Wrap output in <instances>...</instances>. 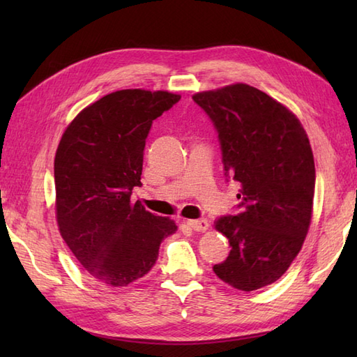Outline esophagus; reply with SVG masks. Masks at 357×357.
<instances>
[{"mask_svg":"<svg viewBox=\"0 0 357 357\" xmlns=\"http://www.w3.org/2000/svg\"><path fill=\"white\" fill-rule=\"evenodd\" d=\"M187 225L195 231H206L208 229V221L207 219H190L187 221Z\"/></svg>","mask_w":357,"mask_h":357,"instance_id":"obj_1","label":"esophagus"}]
</instances>
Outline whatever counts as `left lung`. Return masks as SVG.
<instances>
[{"mask_svg": "<svg viewBox=\"0 0 357 357\" xmlns=\"http://www.w3.org/2000/svg\"><path fill=\"white\" fill-rule=\"evenodd\" d=\"M213 123L227 181L241 184L238 215L215 229L230 242L216 276L253 291L278 280L301 252L312 222L314 159L301 121L285 105L248 84L193 95Z\"/></svg>", "mask_w": 357, "mask_h": 357, "instance_id": "left-lung-1", "label": "left lung"}]
</instances>
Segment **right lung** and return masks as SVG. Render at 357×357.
Returning a JSON list of instances; mask_svg holds the SVG:
<instances>
[{
    "label": "right lung",
    "instance_id": "right-lung-1",
    "mask_svg": "<svg viewBox=\"0 0 357 357\" xmlns=\"http://www.w3.org/2000/svg\"><path fill=\"white\" fill-rule=\"evenodd\" d=\"M181 100L170 92L118 90L78 113L55 155L56 221L66 244L90 276L127 287L153 267L172 219L139 202L144 147L153 121Z\"/></svg>",
    "mask_w": 357,
    "mask_h": 357
}]
</instances>
